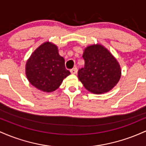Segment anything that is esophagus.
<instances>
[{"mask_svg": "<svg viewBox=\"0 0 146 146\" xmlns=\"http://www.w3.org/2000/svg\"><path fill=\"white\" fill-rule=\"evenodd\" d=\"M77 72H78V68H77L76 67L71 69V73H72V74H76Z\"/></svg>", "mask_w": 146, "mask_h": 146, "instance_id": "34e87169", "label": "esophagus"}]
</instances>
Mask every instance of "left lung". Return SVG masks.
Listing matches in <instances>:
<instances>
[{
	"label": "left lung",
	"instance_id": "8db88e82",
	"mask_svg": "<svg viewBox=\"0 0 146 146\" xmlns=\"http://www.w3.org/2000/svg\"><path fill=\"white\" fill-rule=\"evenodd\" d=\"M84 66L78 78L86 89L96 94L110 91L118 83L121 71L117 60L101 44L87 46L84 51Z\"/></svg>",
	"mask_w": 146,
	"mask_h": 146
}]
</instances>
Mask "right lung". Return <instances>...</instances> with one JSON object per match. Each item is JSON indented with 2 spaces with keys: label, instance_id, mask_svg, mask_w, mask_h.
Segmentation results:
<instances>
[{
  "label": "right lung",
  "instance_id": "1",
  "mask_svg": "<svg viewBox=\"0 0 146 146\" xmlns=\"http://www.w3.org/2000/svg\"><path fill=\"white\" fill-rule=\"evenodd\" d=\"M25 73L33 86L46 93L56 90L70 75L56 45L46 42L35 50L27 60Z\"/></svg>",
  "mask_w": 146,
  "mask_h": 146
}]
</instances>
